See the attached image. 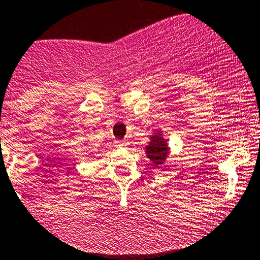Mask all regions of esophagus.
Segmentation results:
<instances>
[{
  "instance_id": "1",
  "label": "esophagus",
  "mask_w": 260,
  "mask_h": 260,
  "mask_svg": "<svg viewBox=\"0 0 260 260\" xmlns=\"http://www.w3.org/2000/svg\"><path fill=\"white\" fill-rule=\"evenodd\" d=\"M127 145H128V143L124 142V141H115V142H114V146L118 147V148H125Z\"/></svg>"
}]
</instances>
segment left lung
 I'll return each mask as SVG.
<instances>
[{"label": "left lung", "instance_id": "left-lung-1", "mask_svg": "<svg viewBox=\"0 0 260 260\" xmlns=\"http://www.w3.org/2000/svg\"><path fill=\"white\" fill-rule=\"evenodd\" d=\"M149 138H151V142L146 146V154L151 159L152 164L157 167L166 161L170 153V147L167 140H165L162 136V131H157Z\"/></svg>", "mask_w": 260, "mask_h": 260}]
</instances>
